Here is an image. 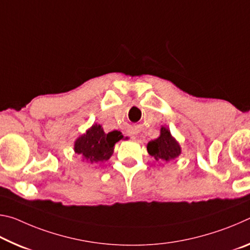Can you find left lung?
<instances>
[{"label":"left lung","mask_w":250,"mask_h":250,"mask_svg":"<svg viewBox=\"0 0 250 250\" xmlns=\"http://www.w3.org/2000/svg\"><path fill=\"white\" fill-rule=\"evenodd\" d=\"M146 150L156 161H162L164 163L171 162L181 154L179 142L172 137L170 130L164 126L161 128L160 137L147 143Z\"/></svg>","instance_id":"8db88e82"}]
</instances>
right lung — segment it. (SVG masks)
<instances>
[{
	"label": "right lung",
	"mask_w": 250,
	"mask_h": 250,
	"mask_svg": "<svg viewBox=\"0 0 250 250\" xmlns=\"http://www.w3.org/2000/svg\"><path fill=\"white\" fill-rule=\"evenodd\" d=\"M121 139L124 135L120 131L105 133L100 125H94L75 141L74 150L89 163L104 162L112 155L115 145Z\"/></svg>",
	"instance_id": "right-lung-1"
}]
</instances>
